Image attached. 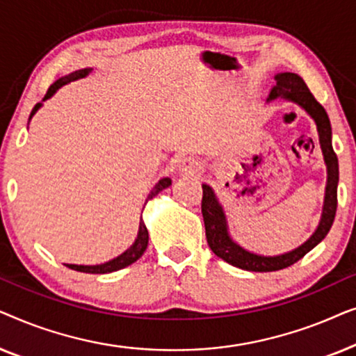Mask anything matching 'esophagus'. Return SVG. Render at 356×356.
<instances>
[{"label": "esophagus", "instance_id": "34e87169", "mask_svg": "<svg viewBox=\"0 0 356 356\" xmlns=\"http://www.w3.org/2000/svg\"><path fill=\"white\" fill-rule=\"evenodd\" d=\"M178 172L179 175H186V177H194L201 172V163L193 157H184L179 160L178 163Z\"/></svg>", "mask_w": 356, "mask_h": 356}]
</instances>
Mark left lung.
I'll use <instances>...</instances> for the list:
<instances>
[{"label":"left lung","instance_id":"8db88e82","mask_svg":"<svg viewBox=\"0 0 356 356\" xmlns=\"http://www.w3.org/2000/svg\"><path fill=\"white\" fill-rule=\"evenodd\" d=\"M274 79L275 86L272 87L267 102L284 99L286 102H291V104H296L313 118L316 129H318L325 170H327V181H325L321 220L313 235L295 250L277 256L257 254V252L248 251L246 248L238 245L230 235L225 211H223L216 191L209 184H202V217L209 246H211L213 254L228 262V264L251 272H274L295 264L296 261H300L301 257L308 254L314 246H318L324 240L330 227H332L335 211H337L339 160L332 147V128H330L329 116L325 113L324 106L318 104V100L314 99L308 86L305 84V81L298 74H295V72H279V74H275Z\"/></svg>","mask_w":356,"mask_h":356}]
</instances>
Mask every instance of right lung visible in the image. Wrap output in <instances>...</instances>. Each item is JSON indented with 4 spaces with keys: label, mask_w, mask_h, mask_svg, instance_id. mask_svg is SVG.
Masks as SVG:
<instances>
[{
    "label": "right lung",
    "mask_w": 356,
    "mask_h": 356,
    "mask_svg": "<svg viewBox=\"0 0 356 356\" xmlns=\"http://www.w3.org/2000/svg\"><path fill=\"white\" fill-rule=\"evenodd\" d=\"M90 72H92V67H84V70H77L74 72H71V74L60 77V79H58L55 84L50 86V89H48L47 95L43 97L42 102L51 99V97L56 94V90L61 89L63 86L70 84V82H72V81L82 79V77L89 76ZM42 102H40V104H37L35 106H33L32 113H31V116H29V121H31L32 116L35 115L38 110L42 108V105H43ZM170 184H172V179H170L168 177L159 179V183L155 184V186L152 188V191L149 193L147 199H145V204H147V201H150V199H152V197L157 196V194L162 191V189L168 188ZM147 245H149V232H147V227H145V223L143 220V217H140L138 236H136V240H134L133 245H131L124 252H121L120 256L113 257V259H110L108 262H104V264H97V266H77V264H65V266L70 267V269H72V270L86 272V274H110V272L124 269V267H128V266L133 264V262L138 261L139 257L144 254V251H145V248H147Z\"/></svg>",
    "instance_id": "obj_1"
}]
</instances>
